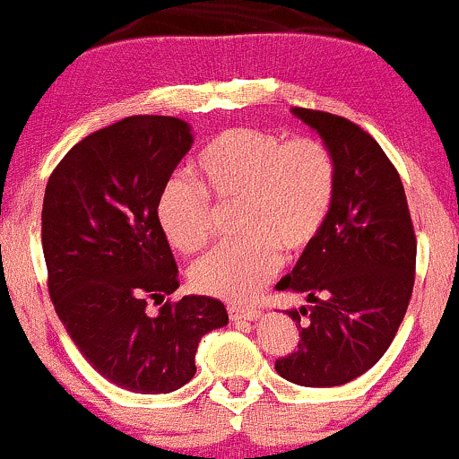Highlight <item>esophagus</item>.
<instances>
[{"label":"esophagus","instance_id":"34e87169","mask_svg":"<svg viewBox=\"0 0 459 459\" xmlns=\"http://www.w3.org/2000/svg\"><path fill=\"white\" fill-rule=\"evenodd\" d=\"M229 315L233 321H255L261 317V310L247 308V307H229Z\"/></svg>","mask_w":459,"mask_h":459}]
</instances>
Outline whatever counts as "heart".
<instances>
[{
    "label": "heart",
    "mask_w": 459,
    "mask_h": 459,
    "mask_svg": "<svg viewBox=\"0 0 459 459\" xmlns=\"http://www.w3.org/2000/svg\"><path fill=\"white\" fill-rule=\"evenodd\" d=\"M198 181L172 177L157 200L168 241L196 252L212 239L215 204L239 203L235 230L241 239L218 246L189 270L198 293L246 302L281 267V250L308 247L328 220L336 189L334 157L324 142L267 129H226L200 151Z\"/></svg>",
    "instance_id": "b5f03b06"
}]
</instances>
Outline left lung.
<instances>
[{
    "instance_id": "left-lung-1",
    "label": "left lung",
    "mask_w": 459,
    "mask_h": 459,
    "mask_svg": "<svg viewBox=\"0 0 459 459\" xmlns=\"http://www.w3.org/2000/svg\"><path fill=\"white\" fill-rule=\"evenodd\" d=\"M291 112L334 157L336 189L324 229L276 284L308 302L287 310L302 339L276 371L298 386L330 388L356 380L393 343L412 296L416 237L402 178L382 146L341 116Z\"/></svg>"
}]
</instances>
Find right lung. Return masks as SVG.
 I'll use <instances>...</instances> for the list:
<instances>
[{"instance_id":"add662e5","label":"right lung","mask_w":459,"mask_h":459,"mask_svg":"<svg viewBox=\"0 0 459 459\" xmlns=\"http://www.w3.org/2000/svg\"><path fill=\"white\" fill-rule=\"evenodd\" d=\"M175 116H129L66 152L45 187L43 252L57 317L105 380L172 393L196 376L200 339L229 324L220 299L183 296L157 200L192 149Z\"/></svg>"}]
</instances>
